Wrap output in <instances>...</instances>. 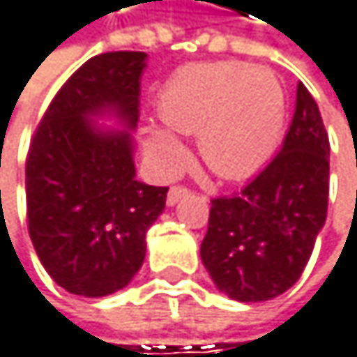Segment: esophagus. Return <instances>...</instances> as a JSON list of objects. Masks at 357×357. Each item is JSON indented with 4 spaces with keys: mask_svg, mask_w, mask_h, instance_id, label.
<instances>
[{
    "mask_svg": "<svg viewBox=\"0 0 357 357\" xmlns=\"http://www.w3.org/2000/svg\"><path fill=\"white\" fill-rule=\"evenodd\" d=\"M187 193H189V189H187V187H181V185L170 187V191H168V195H166V204H168V206H176V204H178V199H181V197H185Z\"/></svg>",
    "mask_w": 357,
    "mask_h": 357,
    "instance_id": "obj_1",
    "label": "esophagus"
}]
</instances>
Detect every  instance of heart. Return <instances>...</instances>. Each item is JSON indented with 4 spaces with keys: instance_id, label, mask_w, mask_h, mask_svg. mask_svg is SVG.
Listing matches in <instances>:
<instances>
[{
    "instance_id": "1",
    "label": "heart",
    "mask_w": 357,
    "mask_h": 357,
    "mask_svg": "<svg viewBox=\"0 0 357 357\" xmlns=\"http://www.w3.org/2000/svg\"><path fill=\"white\" fill-rule=\"evenodd\" d=\"M162 122L181 135H197L204 164L225 181L260 170L276 149L284 118V91L264 68L241 62L195 64L178 70L158 99ZM162 126L145 128V153L162 170H174L183 143Z\"/></svg>"
}]
</instances>
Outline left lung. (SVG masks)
<instances>
[{
	"instance_id": "obj_1",
	"label": "left lung",
	"mask_w": 357,
	"mask_h": 357,
	"mask_svg": "<svg viewBox=\"0 0 357 357\" xmlns=\"http://www.w3.org/2000/svg\"><path fill=\"white\" fill-rule=\"evenodd\" d=\"M328 153L320 109L299 83L280 151L239 195L212 199L199 254L218 291L250 303L297 282L326 220Z\"/></svg>"
}]
</instances>
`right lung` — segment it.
<instances>
[{"instance_id":"obj_1","label":"right lung","mask_w":357,"mask_h":357,"mask_svg":"<svg viewBox=\"0 0 357 357\" xmlns=\"http://www.w3.org/2000/svg\"><path fill=\"white\" fill-rule=\"evenodd\" d=\"M145 62L143 52L91 58L58 91L29 149V235L47 274L75 295L103 297L126 287L166 206L168 187L135 178ZM101 117L123 130L99 127Z\"/></svg>"}]
</instances>
